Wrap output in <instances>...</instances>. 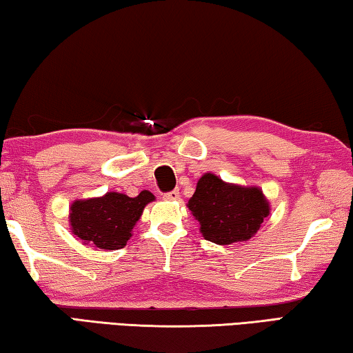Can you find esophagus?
I'll return each mask as SVG.
<instances>
[{"label": "esophagus", "instance_id": "obj_1", "mask_svg": "<svg viewBox=\"0 0 353 353\" xmlns=\"http://www.w3.org/2000/svg\"><path fill=\"white\" fill-rule=\"evenodd\" d=\"M164 199L165 200H178V199H180V192H178L176 189L175 190H170V192L164 194Z\"/></svg>", "mask_w": 353, "mask_h": 353}]
</instances>
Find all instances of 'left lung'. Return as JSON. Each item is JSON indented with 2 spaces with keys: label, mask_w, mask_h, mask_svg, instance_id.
Wrapping results in <instances>:
<instances>
[{
  "label": "left lung",
  "mask_w": 353,
  "mask_h": 353,
  "mask_svg": "<svg viewBox=\"0 0 353 353\" xmlns=\"http://www.w3.org/2000/svg\"><path fill=\"white\" fill-rule=\"evenodd\" d=\"M188 208L200 223V233L217 245L244 242L255 236L270 214L263 189L227 183L208 172L197 181Z\"/></svg>",
  "instance_id": "obj_1"
}]
</instances>
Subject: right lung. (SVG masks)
Here are the masks:
<instances>
[{
    "label": "right lung",
    "instance_id": "add662e5",
    "mask_svg": "<svg viewBox=\"0 0 353 353\" xmlns=\"http://www.w3.org/2000/svg\"><path fill=\"white\" fill-rule=\"evenodd\" d=\"M153 200L150 190H142L137 197L112 190L101 197L79 199L70 205L68 223L74 238L83 244L101 250H119L130 241L143 208Z\"/></svg>",
    "mask_w": 353,
    "mask_h": 353
}]
</instances>
